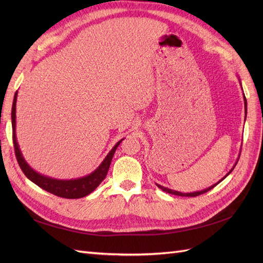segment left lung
I'll use <instances>...</instances> for the list:
<instances>
[{
  "label": "left lung",
  "instance_id": "1",
  "mask_svg": "<svg viewBox=\"0 0 263 263\" xmlns=\"http://www.w3.org/2000/svg\"><path fill=\"white\" fill-rule=\"evenodd\" d=\"M239 83H240V85H241V82H240V80H239ZM241 89H242V86H241ZM243 92V91H242ZM243 102H245V113H246V116H245V119H246V117H247V100H246V97H245V94H243ZM239 157H240V153H239V155H238V158H237V161L235 162V164L233 165V168L229 170V172L227 173V174H225V177H222L218 182H216L215 183V184H213V185H211L210 187H206V189H204V190H201V191H195V192H190V193H183V192H180V191H176V190H171V189H169V187H165V186H162V185H160V184H158V183H156V185L159 187V189H161L162 191H164V192H168V193H170V194H174V195H179V196H197V195H200V194H203V193H206V192H209L210 190H212L213 187H215L216 186L218 183H220L222 180H224L225 178H227L229 174H230V172H232L233 170H234V168L236 166V164H237V162H238V160H239Z\"/></svg>",
  "mask_w": 263,
  "mask_h": 263
}]
</instances>
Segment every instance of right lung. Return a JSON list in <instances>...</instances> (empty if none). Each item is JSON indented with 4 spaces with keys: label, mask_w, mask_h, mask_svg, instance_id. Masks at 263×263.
Segmentation results:
<instances>
[{
    "label": "right lung",
    "mask_w": 263,
    "mask_h": 263,
    "mask_svg": "<svg viewBox=\"0 0 263 263\" xmlns=\"http://www.w3.org/2000/svg\"><path fill=\"white\" fill-rule=\"evenodd\" d=\"M16 101H17V91L14 95V101H13V106H12L13 144H14L15 155H16L18 164L24 174L27 177V179H29L31 182H34L35 184L38 185L39 187L47 191V192L52 193L60 197H65V198H81L92 193L93 191L101 184V182L105 179L115 151L119 146V144L124 140V138L116 142V145L109 150V153L106 155L104 159H103V161L100 163L98 168L94 171H92L90 174H87V176L78 178V179H70V180H61V179L47 177L45 174L39 173L31 168L25 160V158H24L21 151L20 145L17 142V137H16Z\"/></svg>",
    "instance_id": "1"
}]
</instances>
